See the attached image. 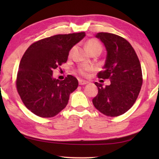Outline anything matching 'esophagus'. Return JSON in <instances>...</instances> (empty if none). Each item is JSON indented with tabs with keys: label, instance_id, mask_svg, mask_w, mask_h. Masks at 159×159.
<instances>
[{
	"label": "esophagus",
	"instance_id": "obj_1",
	"mask_svg": "<svg viewBox=\"0 0 159 159\" xmlns=\"http://www.w3.org/2000/svg\"><path fill=\"white\" fill-rule=\"evenodd\" d=\"M88 83V82L86 81V80H79V84H80V85H84V84H86Z\"/></svg>",
	"mask_w": 159,
	"mask_h": 159
}]
</instances>
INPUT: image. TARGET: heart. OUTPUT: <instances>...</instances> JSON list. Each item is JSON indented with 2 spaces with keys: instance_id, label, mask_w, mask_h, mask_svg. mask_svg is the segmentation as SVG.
Instances as JSON below:
<instances>
[{
  "instance_id": "obj_1",
  "label": "heart",
  "mask_w": 159,
  "mask_h": 159,
  "mask_svg": "<svg viewBox=\"0 0 159 159\" xmlns=\"http://www.w3.org/2000/svg\"><path fill=\"white\" fill-rule=\"evenodd\" d=\"M85 48L90 53H92L93 52H100L101 53L102 51V46L98 41L95 40V39H90L85 44ZM92 69V67L88 65H82L81 66L79 67L78 71L81 75H85L87 71H90Z\"/></svg>"
}]
</instances>
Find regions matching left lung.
<instances>
[{
  "label": "left lung",
  "mask_w": 159,
  "mask_h": 159,
  "mask_svg": "<svg viewBox=\"0 0 159 159\" xmlns=\"http://www.w3.org/2000/svg\"><path fill=\"white\" fill-rule=\"evenodd\" d=\"M95 38L103 43L106 58L103 70L98 77L109 79V85L95 82L98 89L93 103L102 114L118 116L127 112L137 100L143 77L138 56L130 43L116 34L99 32Z\"/></svg>",
  "instance_id": "1"
}]
</instances>
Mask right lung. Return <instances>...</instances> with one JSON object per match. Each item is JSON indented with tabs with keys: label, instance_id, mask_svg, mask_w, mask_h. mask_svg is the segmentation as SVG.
Segmentation results:
<instances>
[{
	"label": "right lung",
	"instance_id": "add662e5",
	"mask_svg": "<svg viewBox=\"0 0 159 159\" xmlns=\"http://www.w3.org/2000/svg\"><path fill=\"white\" fill-rule=\"evenodd\" d=\"M84 37L85 32L49 37L32 44L24 54L16 88L26 107L37 116L53 117L66 106L78 80L68 75L60 81L53 71L66 62L70 50Z\"/></svg>",
	"mask_w": 159,
	"mask_h": 159
}]
</instances>
